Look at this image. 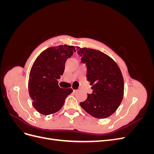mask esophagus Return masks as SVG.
Masks as SVG:
<instances>
[{
	"mask_svg": "<svg viewBox=\"0 0 154 154\" xmlns=\"http://www.w3.org/2000/svg\"><path fill=\"white\" fill-rule=\"evenodd\" d=\"M77 91H78V90H74V89L73 90V92H76Z\"/></svg>",
	"mask_w": 154,
	"mask_h": 154,
	"instance_id": "esophagus-1",
	"label": "esophagus"
}]
</instances>
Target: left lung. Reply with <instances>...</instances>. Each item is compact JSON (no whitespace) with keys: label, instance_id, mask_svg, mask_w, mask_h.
Here are the masks:
<instances>
[{"label":"left lung","instance_id":"obj_1","mask_svg":"<svg viewBox=\"0 0 154 154\" xmlns=\"http://www.w3.org/2000/svg\"><path fill=\"white\" fill-rule=\"evenodd\" d=\"M81 62L85 64L87 80L92 85L91 94L80 105L96 118L109 117L123 100L124 82L119 67L109 56L98 50L77 47Z\"/></svg>","mask_w":154,"mask_h":154}]
</instances>
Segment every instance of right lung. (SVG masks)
Masks as SVG:
<instances>
[{
  "instance_id": "right-lung-1",
  "label": "right lung",
  "mask_w": 154,
  "mask_h": 154,
  "mask_svg": "<svg viewBox=\"0 0 154 154\" xmlns=\"http://www.w3.org/2000/svg\"><path fill=\"white\" fill-rule=\"evenodd\" d=\"M76 50L67 45L44 51L31 67L28 83L29 96L34 108L43 115L57 112L63 106L71 88H60L57 80L65 70V63Z\"/></svg>"
}]
</instances>
